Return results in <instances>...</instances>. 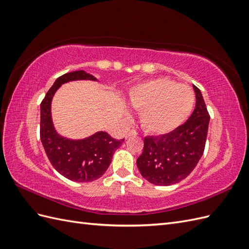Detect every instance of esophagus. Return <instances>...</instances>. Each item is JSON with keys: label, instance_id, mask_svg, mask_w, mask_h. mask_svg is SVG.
<instances>
[{"label": "esophagus", "instance_id": "esophagus-1", "mask_svg": "<svg viewBox=\"0 0 249 249\" xmlns=\"http://www.w3.org/2000/svg\"><path fill=\"white\" fill-rule=\"evenodd\" d=\"M138 133H137V131H135V130H131V131H129L127 132L126 134H125V138H127V137H131V136H136Z\"/></svg>", "mask_w": 249, "mask_h": 249}]
</instances>
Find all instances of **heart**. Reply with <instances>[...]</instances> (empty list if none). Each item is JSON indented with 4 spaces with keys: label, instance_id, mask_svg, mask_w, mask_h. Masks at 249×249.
<instances>
[{
    "label": "heart",
    "instance_id": "b5f03b06",
    "mask_svg": "<svg viewBox=\"0 0 249 249\" xmlns=\"http://www.w3.org/2000/svg\"><path fill=\"white\" fill-rule=\"evenodd\" d=\"M129 102L140 110V122L145 130L166 134L178 129L190 116L195 94L190 87L159 78L132 88Z\"/></svg>",
    "mask_w": 249,
    "mask_h": 249
}]
</instances>
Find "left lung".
<instances>
[{
	"mask_svg": "<svg viewBox=\"0 0 249 249\" xmlns=\"http://www.w3.org/2000/svg\"><path fill=\"white\" fill-rule=\"evenodd\" d=\"M196 104L187 122L161 136L144 138V147L137 166L149 183L169 186L186 178L203 154L210 115L200 90L193 85Z\"/></svg>",
	"mask_w": 249,
	"mask_h": 249,
	"instance_id": "obj_1",
	"label": "left lung"
}]
</instances>
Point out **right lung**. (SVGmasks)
I'll list each match as a JSON object with an SVG mask.
<instances>
[{
  "instance_id": "obj_1",
  "label": "right lung",
  "mask_w": 249,
  "mask_h": 249,
  "mask_svg": "<svg viewBox=\"0 0 249 249\" xmlns=\"http://www.w3.org/2000/svg\"><path fill=\"white\" fill-rule=\"evenodd\" d=\"M76 80L96 81L84 71L64 73L55 81L40 104V140L51 164L60 175L73 182L86 183L106 172L124 139L116 140L106 132H97L85 139L71 140L56 132L51 115L52 99L62 84Z\"/></svg>"
}]
</instances>
